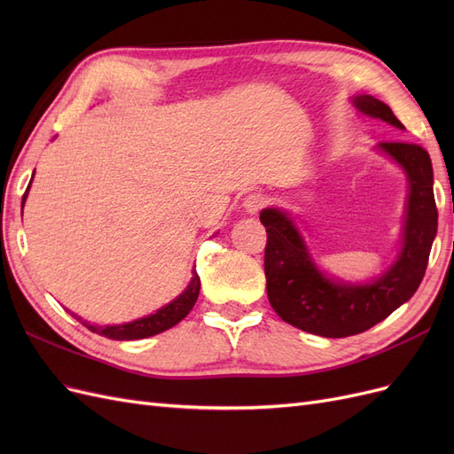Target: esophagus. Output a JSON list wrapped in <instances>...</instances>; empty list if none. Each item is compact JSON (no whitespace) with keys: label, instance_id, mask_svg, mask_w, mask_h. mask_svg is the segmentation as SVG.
Masks as SVG:
<instances>
[{"label":"esophagus","instance_id":"esophagus-1","mask_svg":"<svg viewBox=\"0 0 454 454\" xmlns=\"http://www.w3.org/2000/svg\"><path fill=\"white\" fill-rule=\"evenodd\" d=\"M267 204V197L263 193H250L242 199V208L248 214H257Z\"/></svg>","mask_w":454,"mask_h":454}]
</instances>
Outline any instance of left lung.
<instances>
[{"label":"left lung","instance_id":"obj_1","mask_svg":"<svg viewBox=\"0 0 454 454\" xmlns=\"http://www.w3.org/2000/svg\"><path fill=\"white\" fill-rule=\"evenodd\" d=\"M360 115L380 119L405 130L392 109L371 94L350 98ZM377 151L407 176V202L400 250L380 277L345 282L316 263L295 219L282 208L261 210L267 227L265 277L270 307L280 318L320 337L358 335L413 297L422 282L437 232L434 170L428 151L417 144L380 142Z\"/></svg>","mask_w":454,"mask_h":454}]
</instances>
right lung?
Returning <instances> with one entry per match:
<instances>
[{
	"instance_id": "add662e5",
	"label": "right lung",
	"mask_w": 454,
	"mask_h": 454,
	"mask_svg": "<svg viewBox=\"0 0 454 454\" xmlns=\"http://www.w3.org/2000/svg\"><path fill=\"white\" fill-rule=\"evenodd\" d=\"M34 174H35V170H34ZM30 185H32V180H30ZM30 185H28V189H26V193L22 197V208H24L26 197H28ZM199 292H200V278H199V274L193 267V274H191V280H189L185 290L176 299H172L168 305L160 307L153 314L144 316V318L132 320V322H127V324H119V325H96V324L90 325V324L81 320V316H77L75 312L67 310V309L66 310L70 312L74 318H77L79 322H83V325H87L90 332L98 333L102 337L114 339V340H136V339L153 337L157 333L167 332V329L174 327L177 322H182L185 316L189 314V310L195 307Z\"/></svg>"
}]
</instances>
